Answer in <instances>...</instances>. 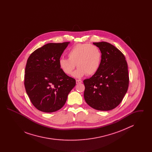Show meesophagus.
Returning <instances> with one entry per match:
<instances>
[{
    "mask_svg": "<svg viewBox=\"0 0 152 152\" xmlns=\"http://www.w3.org/2000/svg\"><path fill=\"white\" fill-rule=\"evenodd\" d=\"M83 81L81 80H76V84H79V83H81Z\"/></svg>",
    "mask_w": 152,
    "mask_h": 152,
    "instance_id": "obj_1",
    "label": "esophagus"
}]
</instances>
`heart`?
<instances>
[{"instance_id":"1","label":"heart","mask_w":152,"mask_h":152,"mask_svg":"<svg viewBox=\"0 0 152 152\" xmlns=\"http://www.w3.org/2000/svg\"><path fill=\"white\" fill-rule=\"evenodd\" d=\"M67 56L68 58L59 59V67L66 75H69L72 73L76 65L78 68L73 76L77 78L86 75H94L98 71L101 64V51L93 44H77L69 50Z\"/></svg>"}]
</instances>
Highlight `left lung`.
Instances as JSON below:
<instances>
[{"label": "left lung", "instance_id": "8db88e82", "mask_svg": "<svg viewBox=\"0 0 152 152\" xmlns=\"http://www.w3.org/2000/svg\"><path fill=\"white\" fill-rule=\"evenodd\" d=\"M94 44L101 51V64L97 72L83 81L84 97L92 108L110 110L120 104L128 91V64L123 53L112 44L105 42Z\"/></svg>", "mask_w": 152, "mask_h": 152}]
</instances>
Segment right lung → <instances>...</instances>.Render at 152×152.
I'll return each mask as SVG.
<instances>
[{
  "label": "right lung",
  "mask_w": 152,
  "mask_h": 152,
  "mask_svg": "<svg viewBox=\"0 0 152 152\" xmlns=\"http://www.w3.org/2000/svg\"><path fill=\"white\" fill-rule=\"evenodd\" d=\"M69 42L48 43L34 51L27 60L24 87L32 104L47 113L65 104L76 80L63 72L58 60Z\"/></svg>",
  "instance_id": "add662e5"
}]
</instances>
